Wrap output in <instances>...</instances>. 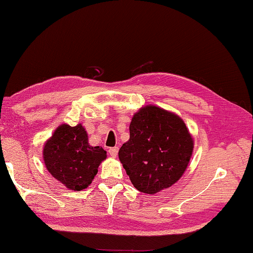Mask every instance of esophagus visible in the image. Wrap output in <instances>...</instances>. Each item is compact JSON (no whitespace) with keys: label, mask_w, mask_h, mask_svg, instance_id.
Instances as JSON below:
<instances>
[{"label":"esophagus","mask_w":253,"mask_h":253,"mask_svg":"<svg viewBox=\"0 0 253 253\" xmlns=\"http://www.w3.org/2000/svg\"><path fill=\"white\" fill-rule=\"evenodd\" d=\"M108 153L111 157H116L118 153V147H111L108 149Z\"/></svg>","instance_id":"1"}]
</instances>
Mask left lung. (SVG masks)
Segmentation results:
<instances>
[{
  "instance_id": "left-lung-1",
  "label": "left lung",
  "mask_w": 253,
  "mask_h": 253,
  "mask_svg": "<svg viewBox=\"0 0 253 253\" xmlns=\"http://www.w3.org/2000/svg\"><path fill=\"white\" fill-rule=\"evenodd\" d=\"M129 134L118 156L137 190L155 194L182 177L194 145L182 118L160 107L145 106L132 117Z\"/></svg>"
}]
</instances>
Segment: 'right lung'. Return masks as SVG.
<instances>
[{
	"mask_svg": "<svg viewBox=\"0 0 253 253\" xmlns=\"http://www.w3.org/2000/svg\"><path fill=\"white\" fill-rule=\"evenodd\" d=\"M106 157L104 148L89 145L87 131L81 124L75 127L67 124L60 125L43 147L46 169L74 191H81L90 185Z\"/></svg>",
	"mask_w": 253,
	"mask_h": 253,
	"instance_id": "1",
	"label": "right lung"
}]
</instances>
